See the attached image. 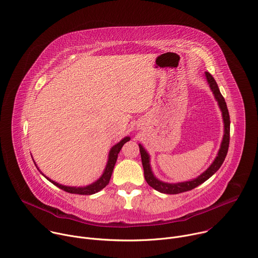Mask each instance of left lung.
Instances as JSON below:
<instances>
[{"instance_id":"1","label":"left lung","mask_w":258,"mask_h":258,"mask_svg":"<svg viewBox=\"0 0 258 258\" xmlns=\"http://www.w3.org/2000/svg\"><path fill=\"white\" fill-rule=\"evenodd\" d=\"M206 78L207 81L210 85V88L213 91V94L216 98V100L218 101L219 107L222 111V118H223V122H224V135H223V139L221 142V147L220 150L218 152V155L216 157V159L214 160V162L212 163V165L205 171L203 174L200 175L198 178L190 180V181H185V182H180V183H165L162 182L160 180H158L151 170V166H150V157L148 155V153L146 152V150L142 148L141 145H139V152L141 155V162H142V166H144V171H145V178L147 180V182L149 183L150 186H152L153 188H155L156 190L163 192V194H169V195H176V194H180V192H184L190 189H194L195 187L199 186L200 184H202L203 182H205L207 179H209L216 171L220 168V166L222 165L227 151H228V146H230V125H231V121H230V113H228V109L225 103V100L223 98V96L221 95L219 88L217 86L216 81L214 80V78L208 73L206 72Z\"/></svg>"}]
</instances>
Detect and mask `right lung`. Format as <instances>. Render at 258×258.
Returning a JSON list of instances; mask_svg holds the SVG:
<instances>
[{
    "label": "right lung",
    "mask_w": 258,
    "mask_h": 258,
    "mask_svg": "<svg viewBox=\"0 0 258 258\" xmlns=\"http://www.w3.org/2000/svg\"><path fill=\"white\" fill-rule=\"evenodd\" d=\"M130 140V137H125L124 139H122L119 144H117L116 146H113L109 152V156H108V161H107V165L104 169V172L103 174L101 175V177L95 181L94 183L88 185V186H84V187H72V186H66V185H62V184H59L57 183L51 179H49L48 177H46L44 174V176L49 180L51 181L53 184H55L57 187L61 188L62 190L64 191H68V192H71V194H76V195H93L99 190H101L102 188H104L108 182H109V179L111 177V174H112V170H113V167H114V164H116L117 162V159H118V154L120 153L122 147L126 144L127 141Z\"/></svg>",
    "instance_id": "right-lung-1"
}]
</instances>
